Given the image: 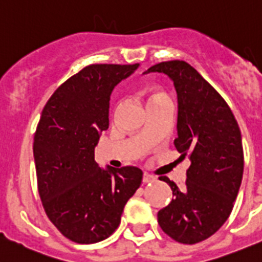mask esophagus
Masks as SVG:
<instances>
[{
    "instance_id": "obj_1",
    "label": "esophagus",
    "mask_w": 262,
    "mask_h": 262,
    "mask_svg": "<svg viewBox=\"0 0 262 262\" xmlns=\"http://www.w3.org/2000/svg\"><path fill=\"white\" fill-rule=\"evenodd\" d=\"M154 181H155V177H154V176L148 174V173H145V174H143V182L145 183L154 182Z\"/></svg>"
}]
</instances>
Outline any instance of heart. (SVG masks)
<instances>
[{
	"label": "heart",
	"mask_w": 262,
	"mask_h": 262,
	"mask_svg": "<svg viewBox=\"0 0 262 262\" xmlns=\"http://www.w3.org/2000/svg\"><path fill=\"white\" fill-rule=\"evenodd\" d=\"M143 93H145V95L147 97L148 104L156 103V102H159V101H161V99H165V98H167V95H165L164 93L160 92V90L156 89V88H154V86L145 88Z\"/></svg>",
	"instance_id": "b5f03b06"
}]
</instances>
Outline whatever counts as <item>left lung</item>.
<instances>
[{"instance_id":"left-lung-1","label":"left lung","mask_w":262,"mask_h":262,"mask_svg":"<svg viewBox=\"0 0 262 262\" xmlns=\"http://www.w3.org/2000/svg\"><path fill=\"white\" fill-rule=\"evenodd\" d=\"M165 73L177 92L178 117L174 146L189 156L185 189L160 177L173 199L158 212V222L178 243L195 244L213 235L234 207L243 177L242 134L224 98L183 60L161 62L145 73Z\"/></svg>"}]
</instances>
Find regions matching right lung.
Here are the masks:
<instances>
[{"mask_svg": "<svg viewBox=\"0 0 262 262\" xmlns=\"http://www.w3.org/2000/svg\"><path fill=\"white\" fill-rule=\"evenodd\" d=\"M138 66H88L54 92L41 114L33 142L38 194L49 220L76 243L108 238L142 182L139 168L103 169L94 159L108 128L112 90Z\"/></svg>", "mask_w": 262, "mask_h": 262, "instance_id": "obj_1", "label": "right lung"}]
</instances>
